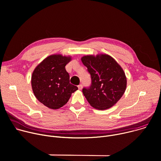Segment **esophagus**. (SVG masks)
I'll use <instances>...</instances> for the list:
<instances>
[{"mask_svg":"<svg viewBox=\"0 0 161 161\" xmlns=\"http://www.w3.org/2000/svg\"><path fill=\"white\" fill-rule=\"evenodd\" d=\"M78 89H79V90H81V89H82V87H83L82 84H80V85L78 86Z\"/></svg>","mask_w":161,"mask_h":161,"instance_id":"obj_1","label":"esophagus"}]
</instances>
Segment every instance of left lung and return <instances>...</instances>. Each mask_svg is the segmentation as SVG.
<instances>
[{"mask_svg":"<svg viewBox=\"0 0 161 161\" xmlns=\"http://www.w3.org/2000/svg\"><path fill=\"white\" fill-rule=\"evenodd\" d=\"M81 62L90 75L91 85L82 90L89 104L97 109H106L124 94L127 79L122 68L111 56L106 54L84 56Z\"/></svg>","mask_w":161,"mask_h":161,"instance_id":"obj_1","label":"left lung"}]
</instances>
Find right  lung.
I'll return each instance as SVG.
<instances>
[{
	"label": "right lung",
	"instance_id": "1",
	"mask_svg": "<svg viewBox=\"0 0 161 161\" xmlns=\"http://www.w3.org/2000/svg\"><path fill=\"white\" fill-rule=\"evenodd\" d=\"M70 57L53 55L46 58L34 69L31 80L37 99L53 109L65 105L78 87L70 83L69 75L65 66Z\"/></svg>",
	"mask_w": 161,
	"mask_h": 161
}]
</instances>
